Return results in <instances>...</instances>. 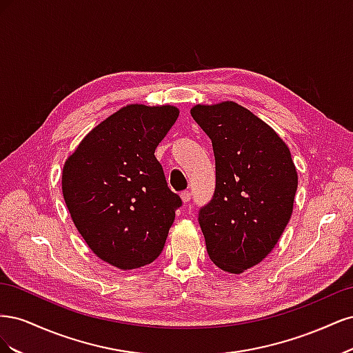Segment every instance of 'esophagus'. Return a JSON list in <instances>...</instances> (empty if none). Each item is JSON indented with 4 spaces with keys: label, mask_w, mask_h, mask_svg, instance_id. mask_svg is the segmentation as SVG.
Instances as JSON below:
<instances>
[{
    "label": "esophagus",
    "mask_w": 353,
    "mask_h": 353,
    "mask_svg": "<svg viewBox=\"0 0 353 353\" xmlns=\"http://www.w3.org/2000/svg\"><path fill=\"white\" fill-rule=\"evenodd\" d=\"M181 199H183L184 203H188L191 200V193H190V191H183V193H181Z\"/></svg>",
    "instance_id": "obj_1"
}]
</instances>
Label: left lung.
I'll return each instance as SVG.
<instances>
[{"label": "left lung", "mask_w": 353, "mask_h": 353, "mask_svg": "<svg viewBox=\"0 0 353 353\" xmlns=\"http://www.w3.org/2000/svg\"><path fill=\"white\" fill-rule=\"evenodd\" d=\"M191 116L212 140L216 185L199 210L210 261L231 274L258 265L293 212L297 172L271 126L234 101L197 104Z\"/></svg>", "instance_id": "obj_1"}]
</instances>
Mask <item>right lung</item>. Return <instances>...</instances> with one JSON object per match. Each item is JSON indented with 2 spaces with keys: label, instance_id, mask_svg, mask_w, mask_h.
Wrapping results in <instances>:
<instances>
[{
  "label": "right lung",
  "instance_id": "obj_1",
  "mask_svg": "<svg viewBox=\"0 0 353 353\" xmlns=\"http://www.w3.org/2000/svg\"><path fill=\"white\" fill-rule=\"evenodd\" d=\"M178 114L174 105H126L95 126L63 166V197L74 227L101 261L119 270L141 268L162 253L183 205L154 156Z\"/></svg>",
  "mask_w": 353,
  "mask_h": 353
}]
</instances>
